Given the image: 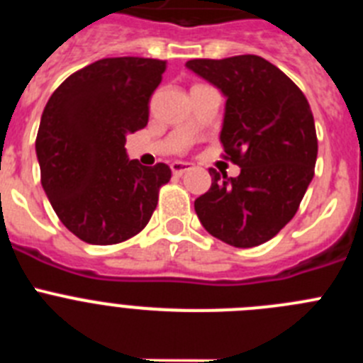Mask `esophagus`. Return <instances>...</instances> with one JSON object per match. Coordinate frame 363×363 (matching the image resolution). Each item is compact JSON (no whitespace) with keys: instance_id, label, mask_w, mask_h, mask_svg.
Returning <instances> with one entry per match:
<instances>
[{"instance_id":"esophagus-1","label":"esophagus","mask_w":363,"mask_h":363,"mask_svg":"<svg viewBox=\"0 0 363 363\" xmlns=\"http://www.w3.org/2000/svg\"><path fill=\"white\" fill-rule=\"evenodd\" d=\"M192 163L189 162H172L171 163V171L174 176H184L185 172L191 171Z\"/></svg>"}]
</instances>
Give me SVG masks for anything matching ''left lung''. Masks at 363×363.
<instances>
[{
    "label": "left lung",
    "mask_w": 363,
    "mask_h": 363,
    "mask_svg": "<svg viewBox=\"0 0 363 363\" xmlns=\"http://www.w3.org/2000/svg\"><path fill=\"white\" fill-rule=\"evenodd\" d=\"M189 70L225 98L220 142L240 167L229 178L211 169V189L194 201L201 225L233 247H256L296 214L314 176L318 142L303 92L255 54L191 60Z\"/></svg>",
    "instance_id": "left-lung-1"
}]
</instances>
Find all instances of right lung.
Returning a JSON list of instances; mask_svg holds the SVG:
<instances>
[{
	"mask_svg": "<svg viewBox=\"0 0 363 363\" xmlns=\"http://www.w3.org/2000/svg\"><path fill=\"white\" fill-rule=\"evenodd\" d=\"M165 62L105 57L74 72L45 105L36 138L41 185L63 225L92 245L133 238L149 223L165 163L129 160L127 134L149 121Z\"/></svg>",
	"mask_w": 363,
	"mask_h": 363,
	"instance_id": "add662e5",
	"label": "right lung"
}]
</instances>
